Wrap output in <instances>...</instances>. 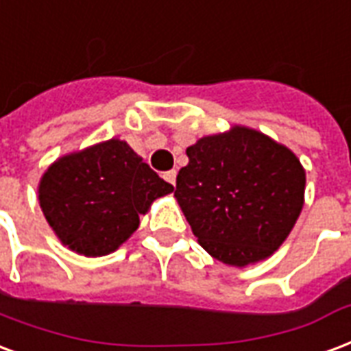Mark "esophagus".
<instances>
[{"label":"esophagus","instance_id":"esophagus-1","mask_svg":"<svg viewBox=\"0 0 351 351\" xmlns=\"http://www.w3.org/2000/svg\"><path fill=\"white\" fill-rule=\"evenodd\" d=\"M163 178H165L169 184H173V186H175V184H176V171H169V173H165V175H163Z\"/></svg>","mask_w":351,"mask_h":351}]
</instances>
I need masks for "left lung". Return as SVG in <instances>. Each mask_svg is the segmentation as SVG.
<instances>
[{
    "label": "left lung",
    "mask_w": 351,
    "mask_h": 351,
    "mask_svg": "<svg viewBox=\"0 0 351 351\" xmlns=\"http://www.w3.org/2000/svg\"><path fill=\"white\" fill-rule=\"evenodd\" d=\"M175 197L202 249L245 268L281 247L305 202V169L258 130L232 126L186 149Z\"/></svg>",
    "instance_id": "obj_1"
}]
</instances>
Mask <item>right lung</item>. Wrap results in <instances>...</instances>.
<instances>
[{
    "label": "right lung",
    "instance_id": "obj_1",
    "mask_svg": "<svg viewBox=\"0 0 351 351\" xmlns=\"http://www.w3.org/2000/svg\"><path fill=\"white\" fill-rule=\"evenodd\" d=\"M173 189L128 143L113 137L57 158L38 182V202L64 247L104 256L121 247L139 227V215Z\"/></svg>",
    "mask_w": 351,
    "mask_h": 351
}]
</instances>
